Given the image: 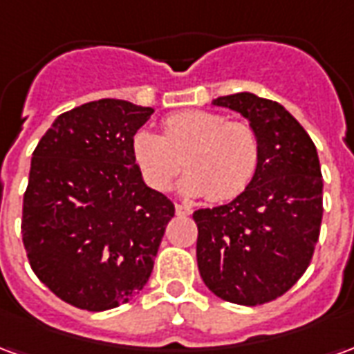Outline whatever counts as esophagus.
Listing matches in <instances>:
<instances>
[{"label":"esophagus","mask_w":354,"mask_h":354,"mask_svg":"<svg viewBox=\"0 0 354 354\" xmlns=\"http://www.w3.org/2000/svg\"><path fill=\"white\" fill-rule=\"evenodd\" d=\"M174 208H176L178 216H189L193 212L192 208L187 207V205H180V203H176V207H174Z\"/></svg>","instance_id":"34e87169"}]
</instances>
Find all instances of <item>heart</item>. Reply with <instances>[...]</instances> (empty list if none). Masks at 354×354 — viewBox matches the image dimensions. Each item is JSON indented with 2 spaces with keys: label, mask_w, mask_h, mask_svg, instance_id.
<instances>
[{
  "label": "heart",
  "mask_w": 354,
  "mask_h": 354,
  "mask_svg": "<svg viewBox=\"0 0 354 354\" xmlns=\"http://www.w3.org/2000/svg\"><path fill=\"white\" fill-rule=\"evenodd\" d=\"M162 127L165 136L140 129L132 138V157L153 189H169L184 165L189 172L178 189L185 197L230 201L250 185L260 162V144L248 124L189 109L169 115Z\"/></svg>",
  "instance_id": "b5f03b06"
}]
</instances>
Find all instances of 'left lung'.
I'll return each instance as SVG.
<instances>
[{
  "instance_id": "left-lung-1",
  "label": "left lung",
  "mask_w": 354,
  "mask_h": 354,
  "mask_svg": "<svg viewBox=\"0 0 354 354\" xmlns=\"http://www.w3.org/2000/svg\"><path fill=\"white\" fill-rule=\"evenodd\" d=\"M212 106L245 117L258 136L260 162L250 185L231 203L193 212L197 266L212 294L252 307L282 296L311 261L322 222L319 155L279 102L237 93Z\"/></svg>"
}]
</instances>
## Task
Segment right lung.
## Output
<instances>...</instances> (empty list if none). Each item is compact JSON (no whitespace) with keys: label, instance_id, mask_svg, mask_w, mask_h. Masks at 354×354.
<instances>
[{"label":"right lung","instance_id":"right-lung-1","mask_svg":"<svg viewBox=\"0 0 354 354\" xmlns=\"http://www.w3.org/2000/svg\"><path fill=\"white\" fill-rule=\"evenodd\" d=\"M151 113L115 98L87 102L58 115L34 149L22 241L37 279L66 304L113 309L153 271L174 205L132 157Z\"/></svg>","mask_w":354,"mask_h":354}]
</instances>
